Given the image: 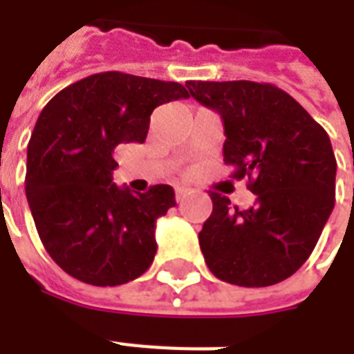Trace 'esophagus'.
<instances>
[{"mask_svg": "<svg viewBox=\"0 0 354 354\" xmlns=\"http://www.w3.org/2000/svg\"><path fill=\"white\" fill-rule=\"evenodd\" d=\"M189 194H191V189H189V187H178L176 189V200H178V202H182L183 198H187Z\"/></svg>", "mask_w": 354, "mask_h": 354, "instance_id": "34e87169", "label": "esophagus"}]
</instances>
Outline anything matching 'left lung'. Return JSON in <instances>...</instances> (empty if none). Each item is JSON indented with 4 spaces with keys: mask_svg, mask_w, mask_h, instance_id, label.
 I'll return each instance as SVG.
<instances>
[{
    "mask_svg": "<svg viewBox=\"0 0 354 354\" xmlns=\"http://www.w3.org/2000/svg\"><path fill=\"white\" fill-rule=\"evenodd\" d=\"M191 95L221 113L224 163L255 194L241 209L209 191L213 213L198 233L215 277L239 286L285 281L310 257L335 207L336 158L322 124L286 91L252 80H187Z\"/></svg>",
    "mask_w": 354,
    "mask_h": 354,
    "instance_id": "8db88e82",
    "label": "left lung"
}]
</instances>
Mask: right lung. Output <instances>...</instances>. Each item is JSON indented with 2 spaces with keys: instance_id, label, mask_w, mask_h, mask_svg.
Returning <instances> with one entry per match:
<instances>
[{
  "instance_id": "add662e5",
  "label": "right lung",
  "mask_w": 354,
  "mask_h": 354,
  "mask_svg": "<svg viewBox=\"0 0 354 354\" xmlns=\"http://www.w3.org/2000/svg\"><path fill=\"white\" fill-rule=\"evenodd\" d=\"M187 97L178 82L104 71L64 88L41 110L27 147L25 194L41 244L66 274L118 286L149 270L156 221L176 205L174 191L118 187L113 150L143 143L154 108Z\"/></svg>"
}]
</instances>
